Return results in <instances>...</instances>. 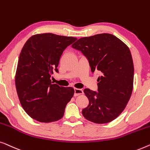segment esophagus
<instances>
[{
    "mask_svg": "<svg viewBox=\"0 0 150 150\" xmlns=\"http://www.w3.org/2000/svg\"><path fill=\"white\" fill-rule=\"evenodd\" d=\"M75 93H74V95L76 96H78V95H80V94H83V90L82 89H79V88H75Z\"/></svg>",
    "mask_w": 150,
    "mask_h": 150,
    "instance_id": "esophagus-1",
    "label": "esophagus"
}]
</instances>
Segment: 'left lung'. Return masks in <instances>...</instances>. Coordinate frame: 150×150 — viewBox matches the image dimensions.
I'll return each instance as SVG.
<instances>
[{"mask_svg":"<svg viewBox=\"0 0 150 150\" xmlns=\"http://www.w3.org/2000/svg\"><path fill=\"white\" fill-rule=\"evenodd\" d=\"M87 58L91 72L99 71L97 92L83 90L89 104L82 110L86 120L108 123L124 111L132 92L134 66L127 46L108 33L82 37L72 45Z\"/></svg>","mask_w":150,"mask_h":150,"instance_id":"left-lung-1","label":"left lung"}]
</instances>
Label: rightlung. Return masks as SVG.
<instances>
[{"label": "right lung", "instance_id": "right-lung-1", "mask_svg": "<svg viewBox=\"0 0 150 150\" xmlns=\"http://www.w3.org/2000/svg\"><path fill=\"white\" fill-rule=\"evenodd\" d=\"M77 40L52 33L29 38L19 57L16 87L21 105L30 117L40 122L58 121L63 117L74 90L52 83V75L66 48Z\"/></svg>", "mask_w": 150, "mask_h": 150}]
</instances>
